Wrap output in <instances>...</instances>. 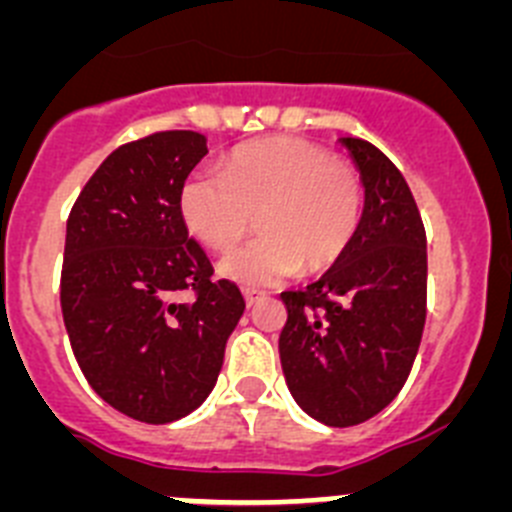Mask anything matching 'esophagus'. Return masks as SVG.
Returning a JSON list of instances; mask_svg holds the SVG:
<instances>
[{"label":"esophagus","instance_id":"34e87169","mask_svg":"<svg viewBox=\"0 0 512 512\" xmlns=\"http://www.w3.org/2000/svg\"><path fill=\"white\" fill-rule=\"evenodd\" d=\"M243 297H246V305L251 307V305H256L259 300H264V292H261V289L246 287V289H243Z\"/></svg>","mask_w":512,"mask_h":512}]
</instances>
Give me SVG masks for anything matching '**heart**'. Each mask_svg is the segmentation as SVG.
I'll list each match as a JSON object with an SVG mask.
<instances>
[{
  "instance_id": "1",
  "label": "heart",
  "mask_w": 512,
  "mask_h": 512,
  "mask_svg": "<svg viewBox=\"0 0 512 512\" xmlns=\"http://www.w3.org/2000/svg\"><path fill=\"white\" fill-rule=\"evenodd\" d=\"M189 233L230 251L259 225L264 238L225 256L220 271L243 284H274L302 264L315 274L341 259L361 217V182L315 140L271 135L233 148L220 174H194L179 194Z\"/></svg>"
}]
</instances>
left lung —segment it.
Listing matches in <instances>:
<instances>
[{
  "label": "left lung",
  "mask_w": 512,
  "mask_h": 512,
  "mask_svg": "<svg viewBox=\"0 0 512 512\" xmlns=\"http://www.w3.org/2000/svg\"><path fill=\"white\" fill-rule=\"evenodd\" d=\"M364 184L354 241L318 282L282 292L284 379L310 418L348 428L402 390L425 325V228L405 176L377 146L341 138Z\"/></svg>",
  "instance_id": "left-lung-1"
}]
</instances>
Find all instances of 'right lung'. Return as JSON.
I'll return each mask as SVG.
<instances>
[{
	"mask_svg": "<svg viewBox=\"0 0 512 512\" xmlns=\"http://www.w3.org/2000/svg\"><path fill=\"white\" fill-rule=\"evenodd\" d=\"M205 135L164 130L125 143L92 174L71 207L61 310L92 390L140 423L197 410L223 366L246 302L212 264L179 212ZM189 291L193 300L178 295Z\"/></svg>",
	"mask_w": 512,
	"mask_h": 512,
	"instance_id": "1",
	"label": "right lung"
}]
</instances>
